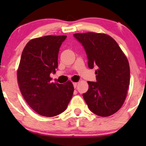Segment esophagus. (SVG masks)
I'll return each instance as SVG.
<instances>
[{
    "mask_svg": "<svg viewBox=\"0 0 146 146\" xmlns=\"http://www.w3.org/2000/svg\"><path fill=\"white\" fill-rule=\"evenodd\" d=\"M77 82H73V87H74L75 88H76V86H77Z\"/></svg>",
    "mask_w": 146,
    "mask_h": 146,
    "instance_id": "1",
    "label": "esophagus"
}]
</instances>
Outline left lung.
Wrapping results in <instances>:
<instances>
[{"mask_svg":"<svg viewBox=\"0 0 146 146\" xmlns=\"http://www.w3.org/2000/svg\"><path fill=\"white\" fill-rule=\"evenodd\" d=\"M82 44L88 67L95 70L96 82L88 81L89 89L82 94L90 110L100 117H109L122 107L130 82L127 58L115 40L105 34L87 32L73 35Z\"/></svg>","mask_w":146,"mask_h":146,"instance_id":"obj_1","label":"left lung"}]
</instances>
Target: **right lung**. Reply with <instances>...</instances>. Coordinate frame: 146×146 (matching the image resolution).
I'll return each instance as SVG.
<instances>
[{
    "label": "right lung",
    "mask_w": 146,
    "mask_h": 146,
    "mask_svg": "<svg viewBox=\"0 0 146 146\" xmlns=\"http://www.w3.org/2000/svg\"><path fill=\"white\" fill-rule=\"evenodd\" d=\"M66 37L48 35L35 38L22 53L17 73L20 92L29 107L44 117L62 113L73 96L74 88L70 80L54 83L50 78L58 68L59 48Z\"/></svg>",
    "instance_id": "add662e5"
}]
</instances>
